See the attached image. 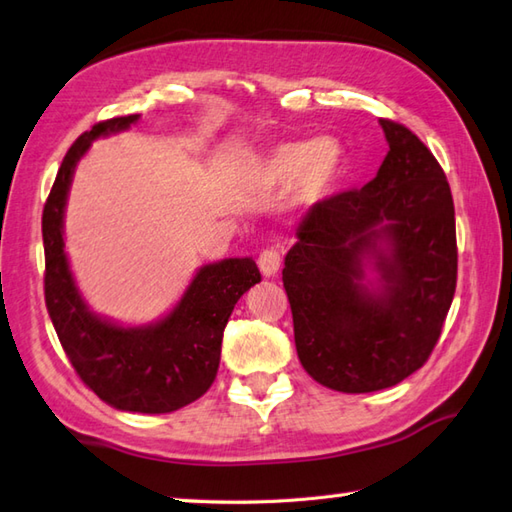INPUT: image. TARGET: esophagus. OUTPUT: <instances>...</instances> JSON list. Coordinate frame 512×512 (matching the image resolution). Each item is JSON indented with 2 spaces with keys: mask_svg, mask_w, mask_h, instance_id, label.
<instances>
[{
  "mask_svg": "<svg viewBox=\"0 0 512 512\" xmlns=\"http://www.w3.org/2000/svg\"><path fill=\"white\" fill-rule=\"evenodd\" d=\"M258 267L263 276H274L281 269V252L276 247H267L258 256Z\"/></svg>",
  "mask_w": 512,
  "mask_h": 512,
  "instance_id": "obj_1",
  "label": "esophagus"
}]
</instances>
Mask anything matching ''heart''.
<instances>
[{"label":"heart","instance_id":"1","mask_svg":"<svg viewBox=\"0 0 512 512\" xmlns=\"http://www.w3.org/2000/svg\"><path fill=\"white\" fill-rule=\"evenodd\" d=\"M345 162L343 147L332 138L292 140L274 144L258 160V176L265 185L292 182L294 205H312L332 189Z\"/></svg>","mask_w":512,"mask_h":512}]
</instances>
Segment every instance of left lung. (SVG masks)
Returning <instances> with one entry per match:
<instances>
[{
	"instance_id": "left-lung-1",
	"label": "left lung",
	"mask_w": 512,
	"mask_h": 512,
	"mask_svg": "<svg viewBox=\"0 0 512 512\" xmlns=\"http://www.w3.org/2000/svg\"><path fill=\"white\" fill-rule=\"evenodd\" d=\"M381 129L390 151L376 176L312 205L283 269L301 365L325 388L350 394L417 372L457 287L446 173L403 124L381 120Z\"/></svg>"
}]
</instances>
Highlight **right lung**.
<instances>
[{"label":"right lung","mask_w":512,"mask_h":512,"mask_svg":"<svg viewBox=\"0 0 512 512\" xmlns=\"http://www.w3.org/2000/svg\"><path fill=\"white\" fill-rule=\"evenodd\" d=\"M140 115L98 122L66 151L42 214L44 298L77 376L109 406L165 414L189 406L216 379L223 332L238 298L260 283L252 258H225L198 269L178 305L158 323L124 327L84 303L64 252V209L73 171L91 142L120 133Z\"/></svg>","instance_id":"obj_1"}]
</instances>
